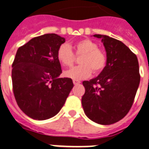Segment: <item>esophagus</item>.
I'll use <instances>...</instances> for the list:
<instances>
[{"label":"esophagus","mask_w":149,"mask_h":149,"mask_svg":"<svg viewBox=\"0 0 149 149\" xmlns=\"http://www.w3.org/2000/svg\"><path fill=\"white\" fill-rule=\"evenodd\" d=\"M73 83L74 85H77V84H81V81H77V80H74Z\"/></svg>","instance_id":"1"}]
</instances>
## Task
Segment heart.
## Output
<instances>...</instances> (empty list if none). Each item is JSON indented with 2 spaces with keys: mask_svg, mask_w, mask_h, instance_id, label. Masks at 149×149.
<instances>
[{
  "mask_svg": "<svg viewBox=\"0 0 149 149\" xmlns=\"http://www.w3.org/2000/svg\"><path fill=\"white\" fill-rule=\"evenodd\" d=\"M72 49L76 55H81L79 59L80 65L75 66L64 72V76L72 80L85 79L93 72L97 74L105 68L107 56L102 50L98 49L97 45L91 39H82L74 44ZM57 57L60 63L64 66H71L74 61V55L69 45H61L57 52Z\"/></svg>",
  "mask_w": 149,
  "mask_h": 149,
  "instance_id": "obj_1",
  "label": "heart"
}]
</instances>
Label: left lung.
Wrapping results in <instances>:
<instances>
[{
	"label": "left lung",
	"instance_id": "8db88e82",
	"mask_svg": "<svg viewBox=\"0 0 149 149\" xmlns=\"http://www.w3.org/2000/svg\"><path fill=\"white\" fill-rule=\"evenodd\" d=\"M101 39L107 52V65L97 77L83 81L81 98L85 115L101 125L120 121L130 111L140 82L136 55L121 41L106 35Z\"/></svg>",
	"mask_w": 149,
	"mask_h": 149
}]
</instances>
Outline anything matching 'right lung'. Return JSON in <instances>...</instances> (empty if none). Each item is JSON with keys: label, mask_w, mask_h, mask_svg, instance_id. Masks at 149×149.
Masks as SVG:
<instances>
[{"label": "right lung", "mask_w": 149, "mask_h": 149, "mask_svg": "<svg viewBox=\"0 0 149 149\" xmlns=\"http://www.w3.org/2000/svg\"><path fill=\"white\" fill-rule=\"evenodd\" d=\"M65 39L47 33L30 39L18 49L12 65V83L20 110L33 120H45L61 110L74 87L61 74L57 57Z\"/></svg>", "instance_id": "1"}]
</instances>
